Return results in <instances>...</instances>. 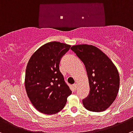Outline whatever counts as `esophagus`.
Listing matches in <instances>:
<instances>
[{
    "instance_id": "1",
    "label": "esophagus",
    "mask_w": 133,
    "mask_h": 133,
    "mask_svg": "<svg viewBox=\"0 0 133 133\" xmlns=\"http://www.w3.org/2000/svg\"><path fill=\"white\" fill-rule=\"evenodd\" d=\"M73 87H74V89H76L77 87H78V84H77V83H74V84L73 85Z\"/></svg>"
}]
</instances>
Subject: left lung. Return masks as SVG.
<instances>
[{"label":"left lung","mask_w":133,"mask_h":133,"mask_svg":"<svg viewBox=\"0 0 133 133\" xmlns=\"http://www.w3.org/2000/svg\"><path fill=\"white\" fill-rule=\"evenodd\" d=\"M71 49L84 64L88 74L89 93L82 100L91 112H102L111 106L117 95L119 76L117 69L97 47L88 44L73 45Z\"/></svg>","instance_id":"obj_1"}]
</instances>
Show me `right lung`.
I'll list each match as a JSON object with an SVG mask.
<instances>
[{"mask_svg":"<svg viewBox=\"0 0 133 133\" xmlns=\"http://www.w3.org/2000/svg\"><path fill=\"white\" fill-rule=\"evenodd\" d=\"M70 48V45L64 43L48 42L36 50L28 62L25 89L32 105L42 113L59 112L71 95L59 70L61 59Z\"/></svg>","mask_w":133,"mask_h":133,"instance_id":"right-lung-1","label":"right lung"}]
</instances>
